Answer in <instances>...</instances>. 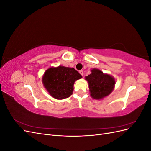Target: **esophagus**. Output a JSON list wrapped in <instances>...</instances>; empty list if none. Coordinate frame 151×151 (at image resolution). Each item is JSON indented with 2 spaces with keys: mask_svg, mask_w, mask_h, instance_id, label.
Segmentation results:
<instances>
[{
  "mask_svg": "<svg viewBox=\"0 0 151 151\" xmlns=\"http://www.w3.org/2000/svg\"><path fill=\"white\" fill-rule=\"evenodd\" d=\"M79 73H80V74H81V75H82V76H83V75H84V72H83V70H80V71H79Z\"/></svg>",
  "mask_w": 151,
  "mask_h": 151,
  "instance_id": "esophagus-1",
  "label": "esophagus"
}]
</instances>
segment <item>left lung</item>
<instances>
[{"label": "left lung", "instance_id": "left-lung-1", "mask_svg": "<svg viewBox=\"0 0 151 151\" xmlns=\"http://www.w3.org/2000/svg\"><path fill=\"white\" fill-rule=\"evenodd\" d=\"M91 73L85 77L88 81L91 96L94 99H103L110 94L116 83L114 77L104 74L98 68H93Z\"/></svg>", "mask_w": 151, "mask_h": 151}]
</instances>
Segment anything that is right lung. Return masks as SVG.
I'll return each mask as SVG.
<instances>
[{"label": "right lung", "mask_w": 151, "mask_h": 151, "mask_svg": "<svg viewBox=\"0 0 151 151\" xmlns=\"http://www.w3.org/2000/svg\"><path fill=\"white\" fill-rule=\"evenodd\" d=\"M82 77L74 68L62 65L52 67L45 72L42 83L51 96L57 99H63L70 96L76 81Z\"/></svg>", "instance_id": "1"}]
</instances>
